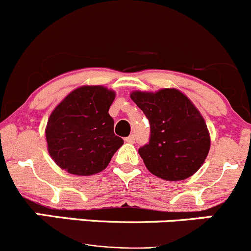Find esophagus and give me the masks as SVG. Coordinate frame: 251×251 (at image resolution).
<instances>
[{"mask_svg": "<svg viewBox=\"0 0 251 251\" xmlns=\"http://www.w3.org/2000/svg\"><path fill=\"white\" fill-rule=\"evenodd\" d=\"M126 143H129V144L135 143V135H133V134H131V135H129L128 138H126Z\"/></svg>", "mask_w": 251, "mask_h": 251, "instance_id": "34e87169", "label": "esophagus"}]
</instances>
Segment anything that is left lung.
I'll use <instances>...</instances> for the list:
<instances>
[{"mask_svg": "<svg viewBox=\"0 0 251 251\" xmlns=\"http://www.w3.org/2000/svg\"><path fill=\"white\" fill-rule=\"evenodd\" d=\"M131 100L150 122L149 144L139 149L147 169L168 181L192 176L204 163L210 149L205 121L180 90L133 92Z\"/></svg>", "mask_w": 251, "mask_h": 251, "instance_id": "1", "label": "left lung"}]
</instances>
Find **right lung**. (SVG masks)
Returning <instances> with one entry per match:
<instances>
[{"instance_id":"obj_1","label":"right lung","mask_w":251,"mask_h":251,"mask_svg":"<svg viewBox=\"0 0 251 251\" xmlns=\"http://www.w3.org/2000/svg\"><path fill=\"white\" fill-rule=\"evenodd\" d=\"M115 92L101 86H83L53 110L46 126L48 152L61 169L88 176L107 167L123 145L113 133L108 108Z\"/></svg>"}]
</instances>
